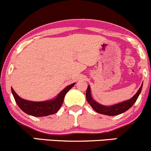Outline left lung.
<instances>
[{"mask_svg":"<svg viewBox=\"0 0 151 151\" xmlns=\"http://www.w3.org/2000/svg\"><path fill=\"white\" fill-rule=\"evenodd\" d=\"M142 87H143V85H141V86L140 87L138 92L136 93V94L133 98L128 100V101L113 105L112 106H105L96 102L93 99L92 97H91L90 86H88L87 90H86V100H87L89 104L91 105V107L93 108L94 111H96L97 113L111 116H116V115H119L121 113L126 112V111H128L130 108H131L133 106V105L134 104L136 100L138 99V96H139L140 92H141Z\"/></svg>","mask_w":151,"mask_h":151,"instance_id":"left-lung-1","label":"left lung"}]
</instances>
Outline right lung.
Segmentation results:
<instances>
[{
    "label": "right lung",
    "instance_id": "add662e5",
    "mask_svg": "<svg viewBox=\"0 0 151 151\" xmlns=\"http://www.w3.org/2000/svg\"><path fill=\"white\" fill-rule=\"evenodd\" d=\"M74 85L75 83L67 86L55 99L43 101V102H33V101H25L23 98H20L12 88L11 91L16 103L23 112L35 117L47 116L49 115L54 114L60 109L63 102L65 94Z\"/></svg>",
    "mask_w": 151,
    "mask_h": 151
}]
</instances>
